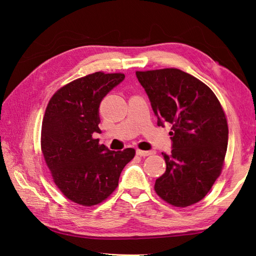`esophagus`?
Instances as JSON below:
<instances>
[{
	"label": "esophagus",
	"mask_w": 256,
	"mask_h": 256,
	"mask_svg": "<svg viewBox=\"0 0 256 256\" xmlns=\"http://www.w3.org/2000/svg\"><path fill=\"white\" fill-rule=\"evenodd\" d=\"M152 152H146V150H136V154L140 157H147V156H150L152 154Z\"/></svg>",
	"instance_id": "1"
}]
</instances>
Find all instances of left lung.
<instances>
[{
    "label": "left lung",
    "instance_id": "obj_1",
    "mask_svg": "<svg viewBox=\"0 0 256 256\" xmlns=\"http://www.w3.org/2000/svg\"><path fill=\"white\" fill-rule=\"evenodd\" d=\"M150 100L158 126L170 122L173 142L162 152L166 173L154 191L170 205L188 207L200 202L221 174L228 150L226 113L205 83L177 68L136 72Z\"/></svg>",
    "mask_w": 256,
    "mask_h": 256
}]
</instances>
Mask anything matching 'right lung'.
<instances>
[{"label":"right lung","instance_id":"right-lung-1","mask_svg":"<svg viewBox=\"0 0 256 256\" xmlns=\"http://www.w3.org/2000/svg\"><path fill=\"white\" fill-rule=\"evenodd\" d=\"M125 74L97 72L58 90L46 109L42 152L54 184L72 202L102 203L115 191L122 168L136 150H109L92 134L98 127L99 104Z\"/></svg>","mask_w":256,"mask_h":256}]
</instances>
